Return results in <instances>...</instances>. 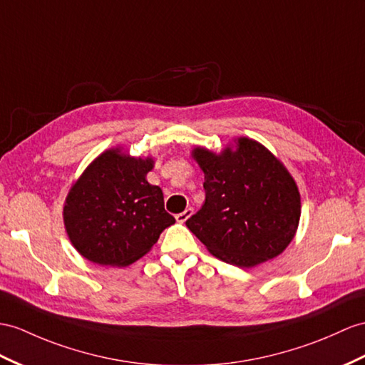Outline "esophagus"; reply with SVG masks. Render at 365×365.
I'll list each match as a JSON object with an SVG mask.
<instances>
[{"label":"esophagus","instance_id":"1","mask_svg":"<svg viewBox=\"0 0 365 365\" xmlns=\"http://www.w3.org/2000/svg\"><path fill=\"white\" fill-rule=\"evenodd\" d=\"M192 215H193V209H192V207H189V209H185L184 212L178 213V215H176L175 218H176L178 223H185V221H187Z\"/></svg>","mask_w":365,"mask_h":365}]
</instances>
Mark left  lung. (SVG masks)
<instances>
[{
	"mask_svg": "<svg viewBox=\"0 0 365 365\" xmlns=\"http://www.w3.org/2000/svg\"><path fill=\"white\" fill-rule=\"evenodd\" d=\"M206 201L185 225L212 255L251 268L285 251L300 218L292 176L259 142L240 138L215 155L195 148Z\"/></svg>",
	"mask_w": 365,
	"mask_h": 365,
	"instance_id": "1",
	"label": "left lung"
}]
</instances>
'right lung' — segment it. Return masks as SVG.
<instances>
[{"label":"right lung","mask_w":365,"mask_h":365,"mask_svg":"<svg viewBox=\"0 0 365 365\" xmlns=\"http://www.w3.org/2000/svg\"><path fill=\"white\" fill-rule=\"evenodd\" d=\"M153 159L106 150L71 187L65 227L76 250L97 264L127 266L145 255L175 223L164 195L147 181Z\"/></svg>","instance_id":"1"}]
</instances>
